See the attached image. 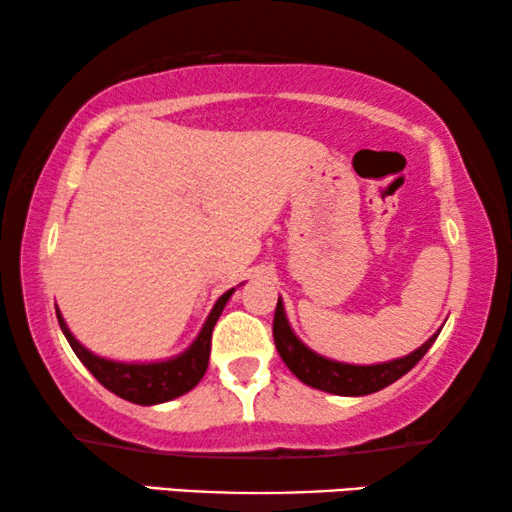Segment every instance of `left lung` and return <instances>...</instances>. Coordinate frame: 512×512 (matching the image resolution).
Returning a JSON list of instances; mask_svg holds the SVG:
<instances>
[{"label":"left lung","mask_w":512,"mask_h":512,"mask_svg":"<svg viewBox=\"0 0 512 512\" xmlns=\"http://www.w3.org/2000/svg\"><path fill=\"white\" fill-rule=\"evenodd\" d=\"M438 333L431 335L422 347L415 349V352L408 356H403V359L375 363V366H352V363L326 359V356H319L317 352H312L310 347H305L303 342L296 338V333L291 331L282 298L277 300L275 321H272V335H275L277 352L282 356L286 366H289L291 373L296 375L300 382L310 384L314 389L328 391V394L335 396L375 394V391L401 380V377L408 373V370L415 368L419 359L429 352V347L436 342Z\"/></svg>","instance_id":"left-lung-1"}]
</instances>
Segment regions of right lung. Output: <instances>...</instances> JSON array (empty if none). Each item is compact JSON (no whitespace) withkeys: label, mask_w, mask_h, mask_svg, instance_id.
<instances>
[{"label":"right lung","mask_w":512,"mask_h":512,"mask_svg":"<svg viewBox=\"0 0 512 512\" xmlns=\"http://www.w3.org/2000/svg\"><path fill=\"white\" fill-rule=\"evenodd\" d=\"M233 291L235 289L226 291L219 300H216V305L212 307V312H209L200 335L193 340V345L188 347L184 354L158 363H118L102 359V356H95L74 338L72 331H69L65 324V319H62L60 310H55V314H58L60 328L62 333H65L69 345H72L74 354L79 356L83 366L95 375V380L100 382L102 387H107L111 394L121 396L130 403L156 405L172 401V398L191 391L195 384L202 380V375L207 373L214 324L219 321L223 307H226L228 298L233 296Z\"/></svg>","instance_id":"add662e5"}]
</instances>
